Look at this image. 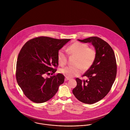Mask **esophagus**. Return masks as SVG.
Wrapping results in <instances>:
<instances>
[{"label": "esophagus", "mask_w": 130, "mask_h": 130, "mask_svg": "<svg viewBox=\"0 0 130 130\" xmlns=\"http://www.w3.org/2000/svg\"><path fill=\"white\" fill-rule=\"evenodd\" d=\"M70 80V78H69L65 77V81H68V80Z\"/></svg>", "instance_id": "34e87169"}]
</instances>
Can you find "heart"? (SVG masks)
<instances>
[{"label": "heart", "instance_id": "1", "mask_svg": "<svg viewBox=\"0 0 130 130\" xmlns=\"http://www.w3.org/2000/svg\"><path fill=\"white\" fill-rule=\"evenodd\" d=\"M67 51L69 55H76V58L72 66H66L60 70L61 73L68 78L78 76L82 72L83 69H88L94 64L96 58L95 48L88 47L86 44L75 42L69 46ZM58 61L61 66H64L67 62V55L62 49L58 52Z\"/></svg>", "mask_w": 130, "mask_h": 130}]
</instances>
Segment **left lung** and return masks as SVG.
I'll return each instance as SVG.
<instances>
[{"mask_svg": "<svg viewBox=\"0 0 130 130\" xmlns=\"http://www.w3.org/2000/svg\"><path fill=\"white\" fill-rule=\"evenodd\" d=\"M78 40L82 43H91L96 51V58L83 75L87 77L88 80L76 78L77 85L72 92L80 101L93 104L108 93L115 81L117 74L115 55L109 45L97 36Z\"/></svg>", "mask_w": 130, "mask_h": 130, "instance_id": "left-lung-1", "label": "left lung"}]
</instances>
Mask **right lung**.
I'll list each match as a JSON object with an SVG mask.
<instances>
[{"mask_svg": "<svg viewBox=\"0 0 130 130\" xmlns=\"http://www.w3.org/2000/svg\"><path fill=\"white\" fill-rule=\"evenodd\" d=\"M70 39L46 36L32 39L23 46L18 55L16 78L25 95L35 103H43L57 93L64 82L61 73L45 77L57 71L58 52Z\"/></svg>", "mask_w": 130, "mask_h": 130, "instance_id": "obj_1", "label": "right lung"}]
</instances>
